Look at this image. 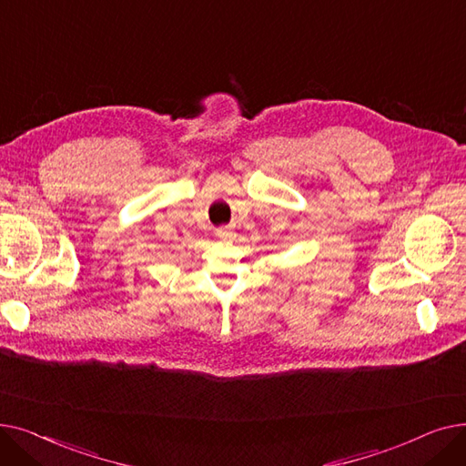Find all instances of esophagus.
Listing matches in <instances>:
<instances>
[{
	"instance_id": "esophagus-1",
	"label": "esophagus",
	"mask_w": 466,
	"mask_h": 466,
	"mask_svg": "<svg viewBox=\"0 0 466 466\" xmlns=\"http://www.w3.org/2000/svg\"><path fill=\"white\" fill-rule=\"evenodd\" d=\"M218 238H221V240H228V238H231V233L229 231H226V229H218Z\"/></svg>"
}]
</instances>
